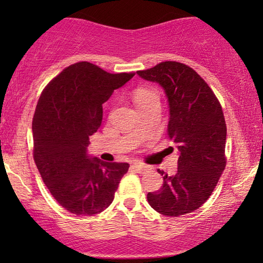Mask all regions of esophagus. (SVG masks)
Instances as JSON below:
<instances>
[{"label": "esophagus", "instance_id": "34e87169", "mask_svg": "<svg viewBox=\"0 0 263 263\" xmlns=\"http://www.w3.org/2000/svg\"><path fill=\"white\" fill-rule=\"evenodd\" d=\"M133 170L135 172H138V174H146V172H148V167L145 166V165H141V164H134L133 165Z\"/></svg>", "mask_w": 263, "mask_h": 263}]
</instances>
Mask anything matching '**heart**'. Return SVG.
<instances>
[{"label":"heart","instance_id":"obj_1","mask_svg":"<svg viewBox=\"0 0 263 263\" xmlns=\"http://www.w3.org/2000/svg\"><path fill=\"white\" fill-rule=\"evenodd\" d=\"M153 97H158L157 93L153 91V89H148V88H140L138 91L135 92L134 96V100L136 103V105H140V104L146 102Z\"/></svg>","mask_w":263,"mask_h":263}]
</instances>
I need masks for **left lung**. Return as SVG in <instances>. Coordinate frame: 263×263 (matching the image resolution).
<instances>
[{
    "instance_id": "obj_1",
    "label": "left lung",
    "mask_w": 263,
    "mask_h": 263,
    "mask_svg": "<svg viewBox=\"0 0 263 263\" xmlns=\"http://www.w3.org/2000/svg\"><path fill=\"white\" fill-rule=\"evenodd\" d=\"M138 75L159 84L166 95L167 135L178 148L175 175L164 176L147 194L153 210L167 217L192 213L206 202L226 166V124L220 103L206 81L185 64L166 61Z\"/></svg>"
}]
</instances>
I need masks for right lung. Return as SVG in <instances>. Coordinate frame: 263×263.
<instances>
[{"label":"right lung","mask_w":263,"mask_h":263,"mask_svg":"<svg viewBox=\"0 0 263 263\" xmlns=\"http://www.w3.org/2000/svg\"><path fill=\"white\" fill-rule=\"evenodd\" d=\"M134 77L110 74L89 62L67 67L49 82L32 122L33 157L45 185L70 213L93 215L112 202L128 163H106L87 153L103 120V104Z\"/></svg>","instance_id":"add662e5"}]
</instances>
